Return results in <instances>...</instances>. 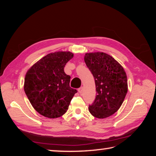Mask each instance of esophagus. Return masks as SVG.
I'll return each instance as SVG.
<instances>
[{"mask_svg":"<svg viewBox=\"0 0 156 156\" xmlns=\"http://www.w3.org/2000/svg\"><path fill=\"white\" fill-rule=\"evenodd\" d=\"M83 87H80L78 88V92H79V93H80V94H81L82 92H83Z\"/></svg>","mask_w":156,"mask_h":156,"instance_id":"34e87169","label":"esophagus"}]
</instances>
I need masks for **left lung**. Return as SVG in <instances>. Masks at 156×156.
<instances>
[{"instance_id":"1","label":"left lung","mask_w":156,"mask_h":156,"mask_svg":"<svg viewBox=\"0 0 156 156\" xmlns=\"http://www.w3.org/2000/svg\"><path fill=\"white\" fill-rule=\"evenodd\" d=\"M84 62L95 79L96 96L89 111L98 118H105L119 109L127 93V78L123 67L103 52L86 54Z\"/></svg>"}]
</instances>
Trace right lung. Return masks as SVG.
Segmentation results:
<instances>
[{
    "label": "right lung",
    "instance_id": "obj_1",
    "mask_svg": "<svg viewBox=\"0 0 156 156\" xmlns=\"http://www.w3.org/2000/svg\"><path fill=\"white\" fill-rule=\"evenodd\" d=\"M73 56L69 51L47 54L26 73L24 90L30 103L42 115L49 118L62 116L67 112L77 90L69 86L70 76L64 67Z\"/></svg>",
    "mask_w": 156,
    "mask_h": 156
}]
</instances>
